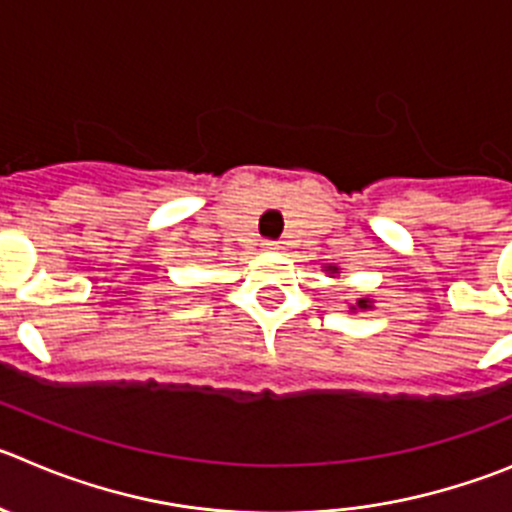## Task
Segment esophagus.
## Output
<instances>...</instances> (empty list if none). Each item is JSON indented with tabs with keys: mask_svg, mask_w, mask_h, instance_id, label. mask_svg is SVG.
<instances>
[{
	"mask_svg": "<svg viewBox=\"0 0 512 512\" xmlns=\"http://www.w3.org/2000/svg\"><path fill=\"white\" fill-rule=\"evenodd\" d=\"M264 248H266V251H279V243H276V241H266L264 243Z\"/></svg>",
	"mask_w": 512,
	"mask_h": 512,
	"instance_id": "obj_1",
	"label": "esophagus"
}]
</instances>
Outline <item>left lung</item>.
<instances>
[{"label":"left lung","instance_id":"obj_1","mask_svg":"<svg viewBox=\"0 0 512 512\" xmlns=\"http://www.w3.org/2000/svg\"><path fill=\"white\" fill-rule=\"evenodd\" d=\"M327 271H330V274H337V266H327ZM358 309H370V299H358Z\"/></svg>","mask_w":512,"mask_h":512}]
</instances>
